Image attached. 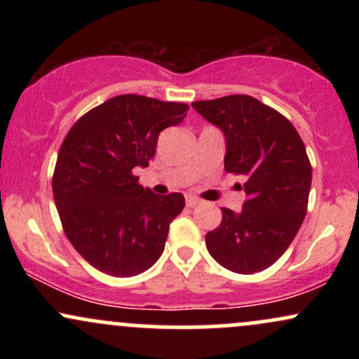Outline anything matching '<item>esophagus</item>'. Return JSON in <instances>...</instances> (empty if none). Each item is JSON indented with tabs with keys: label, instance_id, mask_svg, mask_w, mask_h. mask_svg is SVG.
<instances>
[{
	"label": "esophagus",
	"instance_id": "1",
	"mask_svg": "<svg viewBox=\"0 0 359 359\" xmlns=\"http://www.w3.org/2000/svg\"><path fill=\"white\" fill-rule=\"evenodd\" d=\"M185 204H187V208H194V205L201 204V201L194 196H185Z\"/></svg>",
	"mask_w": 359,
	"mask_h": 359
}]
</instances>
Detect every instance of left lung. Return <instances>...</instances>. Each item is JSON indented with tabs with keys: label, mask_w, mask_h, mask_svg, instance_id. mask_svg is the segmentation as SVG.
<instances>
[{
	"label": "left lung",
	"mask_w": 359,
	"mask_h": 359,
	"mask_svg": "<svg viewBox=\"0 0 359 359\" xmlns=\"http://www.w3.org/2000/svg\"><path fill=\"white\" fill-rule=\"evenodd\" d=\"M192 108L224 135V170L245 179L241 211L222 208L205 234L209 255L234 273H257L285 253L307 211L312 168L297 130L245 94L196 101Z\"/></svg>",
	"instance_id": "1"
}]
</instances>
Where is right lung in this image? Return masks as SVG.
Instances as JSON below:
<instances>
[{"instance_id": "1", "label": "right lung", "mask_w": 359, "mask_h": 359, "mask_svg": "<svg viewBox=\"0 0 359 359\" xmlns=\"http://www.w3.org/2000/svg\"><path fill=\"white\" fill-rule=\"evenodd\" d=\"M184 102L123 94L86 113L62 143L52 189L69 241L111 277H135L155 265L170 222L182 212L179 192L156 196L138 184L160 131L179 125Z\"/></svg>"}]
</instances>
